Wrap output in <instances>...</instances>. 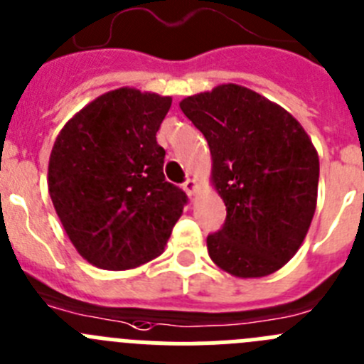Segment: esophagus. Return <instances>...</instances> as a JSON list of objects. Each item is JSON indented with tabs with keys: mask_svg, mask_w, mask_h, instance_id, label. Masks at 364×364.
Instances as JSON below:
<instances>
[{
	"mask_svg": "<svg viewBox=\"0 0 364 364\" xmlns=\"http://www.w3.org/2000/svg\"><path fill=\"white\" fill-rule=\"evenodd\" d=\"M182 188H184V191L188 193L189 196H195V193H196V189H198V184H196V180L195 178H188L184 182V184H182Z\"/></svg>",
	"mask_w": 364,
	"mask_h": 364,
	"instance_id": "obj_1",
	"label": "esophagus"
}]
</instances>
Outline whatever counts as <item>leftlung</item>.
Instances as JSON below:
<instances>
[{
	"instance_id": "1",
	"label": "left lung",
	"mask_w": 364,
	"mask_h": 364,
	"mask_svg": "<svg viewBox=\"0 0 364 364\" xmlns=\"http://www.w3.org/2000/svg\"><path fill=\"white\" fill-rule=\"evenodd\" d=\"M211 149L213 184L228 216L208 236L213 262L238 278L282 269L301 247L316 211L319 159L291 113L238 85L180 102Z\"/></svg>"
}]
</instances>
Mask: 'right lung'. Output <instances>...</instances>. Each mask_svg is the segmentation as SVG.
<instances>
[{"label":"right lung","instance_id":"add662e5","mask_svg":"<svg viewBox=\"0 0 364 364\" xmlns=\"http://www.w3.org/2000/svg\"><path fill=\"white\" fill-rule=\"evenodd\" d=\"M171 97L119 88L70 119L53 142L48 193L79 255L135 269L164 252L188 196L166 182L156 132Z\"/></svg>","mask_w":364,"mask_h":364}]
</instances>
